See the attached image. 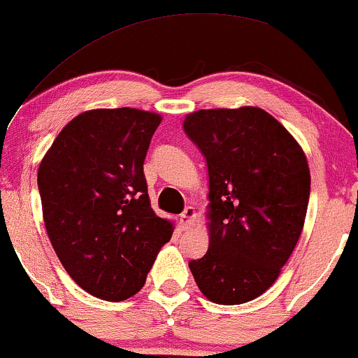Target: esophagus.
I'll use <instances>...</instances> for the list:
<instances>
[{"label": "esophagus", "instance_id": "1", "mask_svg": "<svg viewBox=\"0 0 358 358\" xmlns=\"http://www.w3.org/2000/svg\"><path fill=\"white\" fill-rule=\"evenodd\" d=\"M196 220V209L192 206H187L182 213H180V224L184 229H187L189 226H192V222Z\"/></svg>", "mask_w": 358, "mask_h": 358}]
</instances>
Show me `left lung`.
Masks as SVG:
<instances>
[{
    "label": "left lung",
    "instance_id": "8db88e82",
    "mask_svg": "<svg viewBox=\"0 0 358 358\" xmlns=\"http://www.w3.org/2000/svg\"><path fill=\"white\" fill-rule=\"evenodd\" d=\"M186 136L209 176V248L191 259L206 298L239 305L266 292L295 250L310 199L301 147L258 107L189 113Z\"/></svg>",
    "mask_w": 358,
    "mask_h": 358
}]
</instances>
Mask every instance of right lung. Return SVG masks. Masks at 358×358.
<instances>
[{"label": "right lung", "mask_w": 358, "mask_h": 358, "mask_svg": "<svg viewBox=\"0 0 358 358\" xmlns=\"http://www.w3.org/2000/svg\"><path fill=\"white\" fill-rule=\"evenodd\" d=\"M161 115L96 108L65 125L38 169L45 228L66 273L107 301L144 287L172 224L150 208L144 161Z\"/></svg>", "instance_id": "1"}]
</instances>
